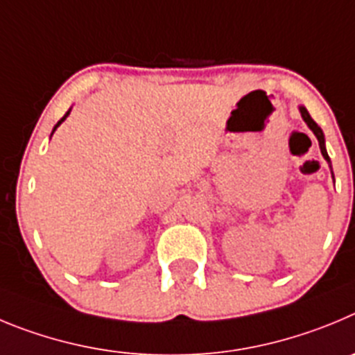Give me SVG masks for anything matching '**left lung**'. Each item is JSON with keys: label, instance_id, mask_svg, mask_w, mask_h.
Here are the masks:
<instances>
[{"label": "left lung", "instance_id": "obj_1", "mask_svg": "<svg viewBox=\"0 0 355 355\" xmlns=\"http://www.w3.org/2000/svg\"><path fill=\"white\" fill-rule=\"evenodd\" d=\"M301 114H302V118H304V122L308 123V127H309V129L313 130V134H315V136H317V139H318V145H320V152H322V155H324V159H325V161H327L329 164H331V159H329V155H327V150H325V139H324V132H322V129H320V127L317 125V122H315V120H313V118L309 116V113H308V110H306V107H301Z\"/></svg>", "mask_w": 355, "mask_h": 355}]
</instances>
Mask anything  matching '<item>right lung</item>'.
<instances>
[{
	"mask_svg": "<svg viewBox=\"0 0 355 355\" xmlns=\"http://www.w3.org/2000/svg\"><path fill=\"white\" fill-rule=\"evenodd\" d=\"M67 116H69V111H67V114H65V116H63V118H62V120H60V122H58V123H56V125H54L53 132H54V130H56V127H58V125H60V123H62V122H63V120H65V118H67Z\"/></svg>",
	"mask_w": 355,
	"mask_h": 355,
	"instance_id": "1",
	"label": "right lung"
}]
</instances>
